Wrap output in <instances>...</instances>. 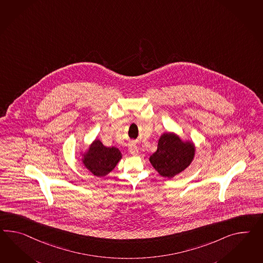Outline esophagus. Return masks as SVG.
Instances as JSON below:
<instances>
[{"mask_svg": "<svg viewBox=\"0 0 263 263\" xmlns=\"http://www.w3.org/2000/svg\"><path fill=\"white\" fill-rule=\"evenodd\" d=\"M128 153L130 155H137L139 152H138V148L135 146V144H130L129 147H128Z\"/></svg>", "mask_w": 263, "mask_h": 263, "instance_id": "obj_1", "label": "esophagus"}]
</instances>
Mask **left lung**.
Returning <instances> with one entry per match:
<instances>
[{
    "label": "left lung",
    "instance_id": "1",
    "mask_svg": "<svg viewBox=\"0 0 263 263\" xmlns=\"http://www.w3.org/2000/svg\"><path fill=\"white\" fill-rule=\"evenodd\" d=\"M195 146L183 142L175 134H164L158 141L157 151L151 155L149 162L164 177H174L181 173L193 161Z\"/></svg>",
    "mask_w": 263,
    "mask_h": 263
}]
</instances>
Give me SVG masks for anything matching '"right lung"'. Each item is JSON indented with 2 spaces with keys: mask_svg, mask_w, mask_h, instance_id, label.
I'll return each mask as SVG.
<instances>
[{
  "mask_svg": "<svg viewBox=\"0 0 263 263\" xmlns=\"http://www.w3.org/2000/svg\"><path fill=\"white\" fill-rule=\"evenodd\" d=\"M120 151L115 147H105L100 140H95L84 155L83 163L96 176H104L110 173L121 159Z\"/></svg>",
  "mask_w": 263,
  "mask_h": 263,
  "instance_id": "1",
  "label": "right lung"
}]
</instances>
